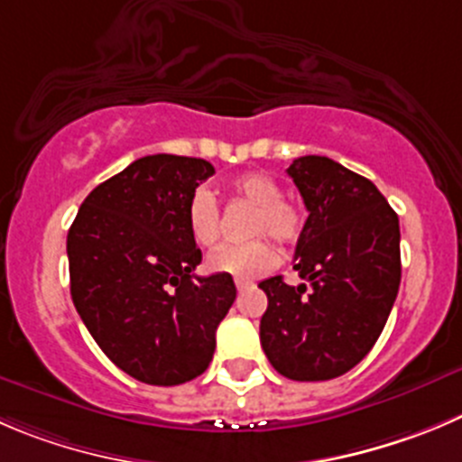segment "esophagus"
Masks as SVG:
<instances>
[{
  "instance_id": "1",
  "label": "esophagus",
  "mask_w": 462,
  "mask_h": 462,
  "mask_svg": "<svg viewBox=\"0 0 462 462\" xmlns=\"http://www.w3.org/2000/svg\"><path fill=\"white\" fill-rule=\"evenodd\" d=\"M236 288H238L240 292H243V290L254 288V283H252V281H247V279H236Z\"/></svg>"
}]
</instances>
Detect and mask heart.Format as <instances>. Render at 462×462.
<instances>
[{
	"label": "heart",
	"instance_id": "heart-1",
	"mask_svg": "<svg viewBox=\"0 0 462 462\" xmlns=\"http://www.w3.org/2000/svg\"><path fill=\"white\" fill-rule=\"evenodd\" d=\"M231 195L245 204L254 206L249 236H272L276 243L292 245L304 228V213L294 201L285 199L283 190L272 177L263 172H245L236 177L228 186ZM186 224L190 238L197 247L210 249L219 243L222 224H219V206L213 192L197 188L186 206ZM276 265L274 245L270 240H254L247 245H226L208 256V270L234 279H256Z\"/></svg>",
	"mask_w": 462,
	"mask_h": 462
}]
</instances>
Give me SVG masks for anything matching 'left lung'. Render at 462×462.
Here are the masks:
<instances>
[{
    "instance_id": "8db88e82",
    "label": "left lung",
    "mask_w": 462,
    "mask_h": 462,
    "mask_svg": "<svg viewBox=\"0 0 462 462\" xmlns=\"http://www.w3.org/2000/svg\"><path fill=\"white\" fill-rule=\"evenodd\" d=\"M309 219L294 252L306 283L272 276L261 345L292 381L342 376L370 354L402 281L399 217L379 188L327 156L294 158L288 168Z\"/></svg>"
}]
</instances>
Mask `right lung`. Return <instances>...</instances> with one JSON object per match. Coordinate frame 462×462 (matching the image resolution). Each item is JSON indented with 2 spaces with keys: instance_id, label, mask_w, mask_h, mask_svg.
I'll use <instances>...</instances> for the list:
<instances>
[{
  "instance_id": "add662e5",
  "label": "right lung",
  "mask_w": 462,
  "mask_h": 462,
  "mask_svg": "<svg viewBox=\"0 0 462 462\" xmlns=\"http://www.w3.org/2000/svg\"><path fill=\"white\" fill-rule=\"evenodd\" d=\"M215 168L204 158H138L83 199L68 234L69 292L99 349L134 379L204 374L236 300L226 274L195 276L201 249L186 206Z\"/></svg>"
}]
</instances>
